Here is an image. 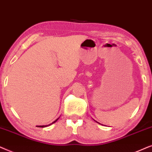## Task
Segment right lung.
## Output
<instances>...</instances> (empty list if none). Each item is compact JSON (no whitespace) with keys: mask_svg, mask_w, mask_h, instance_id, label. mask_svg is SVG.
Segmentation results:
<instances>
[{"mask_svg":"<svg viewBox=\"0 0 152 152\" xmlns=\"http://www.w3.org/2000/svg\"><path fill=\"white\" fill-rule=\"evenodd\" d=\"M58 120V119H57V120H55V121H54V122H52L51 123V124H53V123H55L56 122V121H57ZM50 124H49V125H50ZM49 125H46V126H39V127H46V126H49Z\"/></svg>","mask_w":152,"mask_h":152,"instance_id":"right-lung-1","label":"right lung"}]
</instances>
